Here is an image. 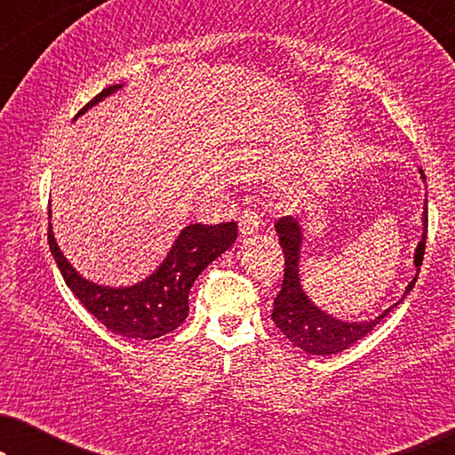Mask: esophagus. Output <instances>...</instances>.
I'll return each mask as SVG.
<instances>
[{"label":"esophagus","instance_id":"obj_1","mask_svg":"<svg viewBox=\"0 0 455 455\" xmlns=\"http://www.w3.org/2000/svg\"><path fill=\"white\" fill-rule=\"evenodd\" d=\"M260 217L257 215V213H246L240 217V232L244 234V235H252V234H259V229H260Z\"/></svg>","mask_w":455,"mask_h":455}]
</instances>
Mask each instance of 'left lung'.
<instances>
[{"label":"left lung","instance_id":"1","mask_svg":"<svg viewBox=\"0 0 455 455\" xmlns=\"http://www.w3.org/2000/svg\"><path fill=\"white\" fill-rule=\"evenodd\" d=\"M422 180L425 173L420 170ZM427 226H428V211L425 201V211H422V238L416 246L414 252V265L416 273L420 271L422 257H425V242H427ZM275 232L279 235V244H282L283 257H285V269H283V283L282 290L275 300H273V323L279 327L285 338H288L296 347H300L307 354H315V356H329V354H338L352 344H356L358 339H363L366 333L372 331V327L377 323H381L403 298L408 296V291L414 288L416 277L408 283L406 291L400 298V302H395L394 307L383 310L381 315L375 316L371 321H341L338 316L327 315L325 310L315 307L310 302V298L304 294L302 283H300V248H302V228L298 226L294 217H282L275 223Z\"/></svg>","mask_w":455,"mask_h":455}]
</instances>
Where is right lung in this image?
Masks as SVG:
<instances>
[{"instance_id":"obj_1","label":"right lung","mask_w":455,"mask_h":455,"mask_svg":"<svg viewBox=\"0 0 455 455\" xmlns=\"http://www.w3.org/2000/svg\"><path fill=\"white\" fill-rule=\"evenodd\" d=\"M122 86L124 84H114L103 89L78 111L76 117L103 101L105 97L114 95ZM49 220H52V211H49ZM235 238H238V226L234 221L217 223V226L190 223L180 232L164 263L151 275L128 288H109V285L92 283L80 275L60 251L53 238L52 223L47 232L49 248L72 294L111 333L139 339L161 338L182 325L188 316V294L195 279L201 275L204 267L221 257Z\"/></svg>"}]
</instances>
